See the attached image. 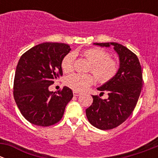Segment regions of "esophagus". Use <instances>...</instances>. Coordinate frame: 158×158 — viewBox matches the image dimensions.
I'll return each instance as SVG.
<instances>
[{
    "label": "esophagus",
    "instance_id": "1",
    "mask_svg": "<svg viewBox=\"0 0 158 158\" xmlns=\"http://www.w3.org/2000/svg\"><path fill=\"white\" fill-rule=\"evenodd\" d=\"M73 95H74V96H79V95H81V92H76V91H73Z\"/></svg>",
    "mask_w": 158,
    "mask_h": 158
}]
</instances>
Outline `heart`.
I'll return each mask as SVG.
<instances>
[{"label": "heart", "instance_id": "obj_1", "mask_svg": "<svg viewBox=\"0 0 158 158\" xmlns=\"http://www.w3.org/2000/svg\"><path fill=\"white\" fill-rule=\"evenodd\" d=\"M82 56L90 63V70L96 79L101 82H106L112 79L118 72L117 63L110 58L106 51L98 48H91L82 52ZM74 54L69 53L63 59L61 63L62 69L65 73H69L73 69ZM95 78L92 74L72 73L66 76L65 84L70 89L76 92H82L93 83Z\"/></svg>", "mask_w": 158, "mask_h": 158}]
</instances>
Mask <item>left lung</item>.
Wrapping results in <instances>:
<instances>
[{"label": "left lung", "mask_w": 158, "mask_h": 158, "mask_svg": "<svg viewBox=\"0 0 158 158\" xmlns=\"http://www.w3.org/2000/svg\"><path fill=\"white\" fill-rule=\"evenodd\" d=\"M94 45L114 48L118 56L119 68L115 76L101 86V93L108 92V98L92 95L93 102L85 110L91 125L101 130L118 126L131 115L138 102L142 88V71L138 56L118 43H95Z\"/></svg>", "instance_id": "8db88e82"}]
</instances>
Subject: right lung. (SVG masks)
<instances>
[{
	"mask_svg": "<svg viewBox=\"0 0 158 158\" xmlns=\"http://www.w3.org/2000/svg\"><path fill=\"white\" fill-rule=\"evenodd\" d=\"M71 50L68 44L46 42L32 47L17 63L14 82V97L23 117L31 124L47 127L62 118L73 94L64 86L58 93L49 90L63 75V59Z\"/></svg>",
	"mask_w": 158,
	"mask_h": 158,
	"instance_id": "add662e5",
	"label": "right lung"
}]
</instances>
